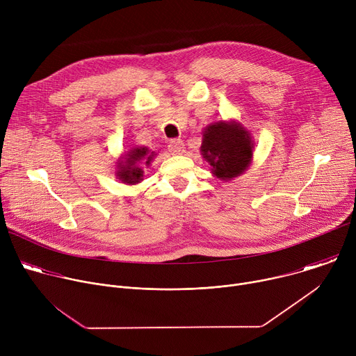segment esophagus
<instances>
[{
	"label": "esophagus",
	"mask_w": 356,
	"mask_h": 356,
	"mask_svg": "<svg viewBox=\"0 0 356 356\" xmlns=\"http://www.w3.org/2000/svg\"><path fill=\"white\" fill-rule=\"evenodd\" d=\"M168 149L172 155H180L184 152V143L181 139H173L169 142Z\"/></svg>",
	"instance_id": "esophagus-1"
}]
</instances>
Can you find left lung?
<instances>
[{"label":"left lung","instance_id":"obj_1","mask_svg":"<svg viewBox=\"0 0 356 356\" xmlns=\"http://www.w3.org/2000/svg\"><path fill=\"white\" fill-rule=\"evenodd\" d=\"M201 155L214 176L231 180L241 176L252 163L253 143L249 131L235 121H218L202 131Z\"/></svg>","mask_w":356,"mask_h":356}]
</instances>
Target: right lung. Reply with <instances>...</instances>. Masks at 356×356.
<instances>
[{"label":"right lung","mask_w":356,"mask_h":356,"mask_svg":"<svg viewBox=\"0 0 356 356\" xmlns=\"http://www.w3.org/2000/svg\"><path fill=\"white\" fill-rule=\"evenodd\" d=\"M154 152L146 146L132 147L124 158L117 162V177L127 184H136L143 180V166H149L154 159Z\"/></svg>","instance_id":"right-lung-1"}]
</instances>
